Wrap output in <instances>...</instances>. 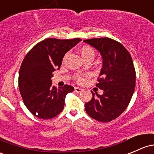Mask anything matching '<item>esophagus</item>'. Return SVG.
Returning <instances> with one entry per match:
<instances>
[{
  "label": "esophagus",
  "mask_w": 154,
  "mask_h": 154,
  "mask_svg": "<svg viewBox=\"0 0 154 154\" xmlns=\"http://www.w3.org/2000/svg\"><path fill=\"white\" fill-rule=\"evenodd\" d=\"M75 91L76 92H78V93H79V92H82V91H83V89L80 88V87H75Z\"/></svg>",
  "instance_id": "obj_1"
}]
</instances>
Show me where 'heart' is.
<instances>
[{
    "mask_svg": "<svg viewBox=\"0 0 154 154\" xmlns=\"http://www.w3.org/2000/svg\"><path fill=\"white\" fill-rule=\"evenodd\" d=\"M80 52L84 59H87L88 58H93L94 56H95V51H94L93 48H92L90 46H84V47H82L81 48ZM75 79L79 83H82V82H84V78L80 76V75L76 76Z\"/></svg>",
    "mask_w": 154,
    "mask_h": 154,
    "instance_id": "b5f03b06",
    "label": "heart"
}]
</instances>
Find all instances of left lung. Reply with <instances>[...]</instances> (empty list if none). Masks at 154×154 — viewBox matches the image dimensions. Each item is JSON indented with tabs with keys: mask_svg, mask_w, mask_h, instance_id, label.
Listing matches in <instances>:
<instances>
[{
	"mask_svg": "<svg viewBox=\"0 0 154 154\" xmlns=\"http://www.w3.org/2000/svg\"><path fill=\"white\" fill-rule=\"evenodd\" d=\"M100 52L103 65L97 87L103 93L92 94L85 110L92 118L107 123L127 108L134 92L136 72L129 52L122 44L108 37L84 40Z\"/></svg>",
	"mask_w": 154,
	"mask_h": 154,
	"instance_id": "1",
	"label": "left lung"
}]
</instances>
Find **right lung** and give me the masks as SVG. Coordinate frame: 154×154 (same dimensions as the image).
<instances>
[{"label": "right lung", "mask_w": 154, "mask_h": 154, "mask_svg": "<svg viewBox=\"0 0 154 154\" xmlns=\"http://www.w3.org/2000/svg\"><path fill=\"white\" fill-rule=\"evenodd\" d=\"M82 39L48 38L39 42L25 57L19 71L20 92L26 108L41 119H51L59 115L64 106L72 86L52 85L53 72L59 70L64 54Z\"/></svg>", "instance_id": "1"}]
</instances>
